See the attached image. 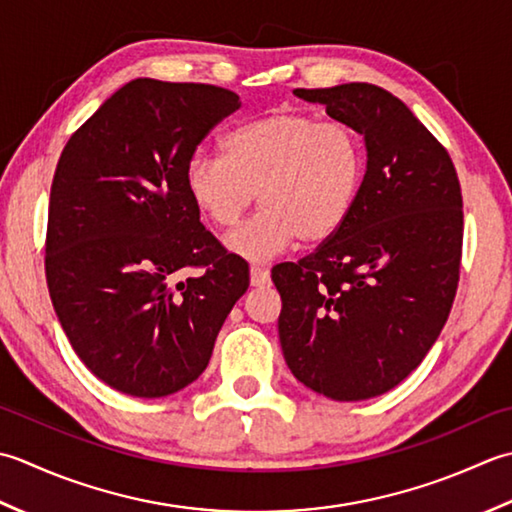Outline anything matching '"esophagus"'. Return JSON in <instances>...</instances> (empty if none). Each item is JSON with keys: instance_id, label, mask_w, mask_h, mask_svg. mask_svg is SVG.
<instances>
[{"instance_id": "34e87169", "label": "esophagus", "mask_w": 512, "mask_h": 512, "mask_svg": "<svg viewBox=\"0 0 512 512\" xmlns=\"http://www.w3.org/2000/svg\"><path fill=\"white\" fill-rule=\"evenodd\" d=\"M249 283H252V287L269 285V271L265 267L254 265L252 269H249Z\"/></svg>"}]
</instances>
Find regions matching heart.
Instances as JSON below:
<instances>
[{
    "mask_svg": "<svg viewBox=\"0 0 512 512\" xmlns=\"http://www.w3.org/2000/svg\"><path fill=\"white\" fill-rule=\"evenodd\" d=\"M223 156L196 154L185 192L207 221L232 229L254 201V218L225 247L249 263L287 252L298 238L325 243L347 223L367 172V145L349 123L274 112L229 130Z\"/></svg>",
    "mask_w": 512,
    "mask_h": 512,
    "instance_id": "b5f03b06",
    "label": "heart"
}]
</instances>
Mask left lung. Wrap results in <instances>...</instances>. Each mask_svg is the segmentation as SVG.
<instances>
[{
    "mask_svg": "<svg viewBox=\"0 0 512 512\" xmlns=\"http://www.w3.org/2000/svg\"><path fill=\"white\" fill-rule=\"evenodd\" d=\"M356 128L367 172L353 212L300 263L271 271L291 373L338 402L391 391L420 367L453 307L462 192L453 161L404 103L371 83L294 90Z\"/></svg>",
    "mask_w": 512,
    "mask_h": 512,
    "instance_id": "8db88e82",
    "label": "left lung"
}]
</instances>
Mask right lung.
I'll return each mask as SVG.
<instances>
[{
  "label": "right lung",
  "instance_id": "1",
  "mask_svg": "<svg viewBox=\"0 0 512 512\" xmlns=\"http://www.w3.org/2000/svg\"><path fill=\"white\" fill-rule=\"evenodd\" d=\"M241 108L207 83L134 79L72 134L50 187L46 280L81 362L134 398H165L207 367L249 287L245 260L205 232L185 192L196 145ZM185 266L201 277L173 285Z\"/></svg>",
  "mask_w": 512,
  "mask_h": 512
}]
</instances>
